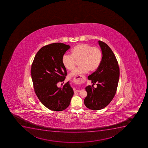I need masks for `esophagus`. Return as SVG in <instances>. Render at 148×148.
Returning a JSON list of instances; mask_svg holds the SVG:
<instances>
[{
  "label": "esophagus",
  "instance_id": "34e87169",
  "mask_svg": "<svg viewBox=\"0 0 148 148\" xmlns=\"http://www.w3.org/2000/svg\"><path fill=\"white\" fill-rule=\"evenodd\" d=\"M84 78H85V76H84V75H81V76H79V77L75 78V80H76V81H82L83 80H84ZM73 91H74V92H75V93H76V92H80V90L74 89V90H73Z\"/></svg>",
  "mask_w": 148,
  "mask_h": 148
}]
</instances>
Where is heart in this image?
<instances>
[{
  "instance_id": "b5f03b06",
  "label": "heart",
  "mask_w": 148,
  "mask_h": 148,
  "mask_svg": "<svg viewBox=\"0 0 148 148\" xmlns=\"http://www.w3.org/2000/svg\"><path fill=\"white\" fill-rule=\"evenodd\" d=\"M102 51L98 47L87 44H80L74 47L71 54L62 56V64L67 70H72L79 62L80 66L73 71L70 76H77L90 71L98 69L102 60Z\"/></svg>"
}]
</instances>
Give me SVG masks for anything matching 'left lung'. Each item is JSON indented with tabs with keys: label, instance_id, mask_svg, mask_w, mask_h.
Wrapping results in <instances>:
<instances>
[{
	"label": "left lung",
	"instance_id": "8db88e82",
	"mask_svg": "<svg viewBox=\"0 0 148 148\" xmlns=\"http://www.w3.org/2000/svg\"><path fill=\"white\" fill-rule=\"evenodd\" d=\"M98 43L102 51V62L98 69L88 77L97 88L86 87L87 95L84 105L89 109L98 110L107 106L116 93L119 77V68L116 57L108 46L100 40Z\"/></svg>",
	"mask_w": 148,
	"mask_h": 148
}]
</instances>
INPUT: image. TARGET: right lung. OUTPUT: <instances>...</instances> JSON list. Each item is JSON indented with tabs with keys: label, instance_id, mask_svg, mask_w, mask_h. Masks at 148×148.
Listing matches in <instances>:
<instances>
[{
	"label": "right lung",
	"instance_id": "right-lung-1",
	"mask_svg": "<svg viewBox=\"0 0 148 148\" xmlns=\"http://www.w3.org/2000/svg\"><path fill=\"white\" fill-rule=\"evenodd\" d=\"M70 48L60 42L44 46L36 53L32 64L31 75L35 94L40 102L51 110L67 108L73 95L69 82L62 88L57 87V84L63 82L67 75L62 59Z\"/></svg>",
	"mask_w": 148,
	"mask_h": 148
}]
</instances>
